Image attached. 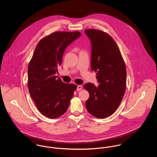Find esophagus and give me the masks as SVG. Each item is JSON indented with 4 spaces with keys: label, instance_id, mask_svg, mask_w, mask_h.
Returning <instances> with one entry per match:
<instances>
[{
    "label": "esophagus",
    "instance_id": "34e87169",
    "mask_svg": "<svg viewBox=\"0 0 157 157\" xmlns=\"http://www.w3.org/2000/svg\"><path fill=\"white\" fill-rule=\"evenodd\" d=\"M82 86L81 85H78L77 86V91H79V90H82Z\"/></svg>",
    "mask_w": 157,
    "mask_h": 157
}]
</instances>
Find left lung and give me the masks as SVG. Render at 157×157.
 <instances>
[{"instance_id": "1", "label": "left lung", "mask_w": 157, "mask_h": 157, "mask_svg": "<svg viewBox=\"0 0 157 157\" xmlns=\"http://www.w3.org/2000/svg\"><path fill=\"white\" fill-rule=\"evenodd\" d=\"M90 40V67L99 83H86L90 93L85 105L87 111L98 118L109 117L117 109L126 88L127 71L120 49L109 35L101 30L84 31Z\"/></svg>"}]
</instances>
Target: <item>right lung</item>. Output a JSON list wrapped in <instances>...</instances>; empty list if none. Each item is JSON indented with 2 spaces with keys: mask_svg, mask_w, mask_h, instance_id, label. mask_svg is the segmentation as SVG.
<instances>
[{
  "mask_svg": "<svg viewBox=\"0 0 157 157\" xmlns=\"http://www.w3.org/2000/svg\"><path fill=\"white\" fill-rule=\"evenodd\" d=\"M81 36L79 32H57L38 43L29 64L28 89L37 109L54 119L67 111L76 89L74 84L62 82L56 74L66 48Z\"/></svg>",
  "mask_w": 157,
  "mask_h": 157,
  "instance_id": "obj_1",
  "label": "right lung"
}]
</instances>
